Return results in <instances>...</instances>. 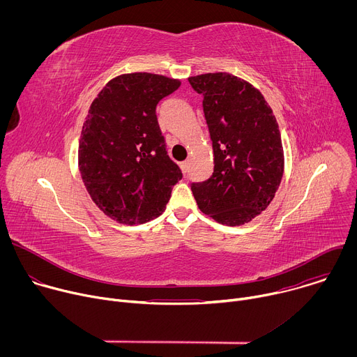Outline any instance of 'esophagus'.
<instances>
[{
  "mask_svg": "<svg viewBox=\"0 0 357 357\" xmlns=\"http://www.w3.org/2000/svg\"><path fill=\"white\" fill-rule=\"evenodd\" d=\"M181 167H182V169H183V172H186V171H188V168H189V160H188V161H183V162H182V165H181Z\"/></svg>",
  "mask_w": 357,
  "mask_h": 357,
  "instance_id": "34e87169",
  "label": "esophagus"
}]
</instances>
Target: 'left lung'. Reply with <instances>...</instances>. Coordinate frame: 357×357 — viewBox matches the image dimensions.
<instances>
[{
    "label": "left lung",
    "mask_w": 357,
    "mask_h": 357,
    "mask_svg": "<svg viewBox=\"0 0 357 357\" xmlns=\"http://www.w3.org/2000/svg\"><path fill=\"white\" fill-rule=\"evenodd\" d=\"M203 96L213 146V175L192 183L199 209L226 226H241L268 208L284 174L278 123L264 96L230 73L189 77Z\"/></svg>",
    "instance_id": "obj_1"
}]
</instances>
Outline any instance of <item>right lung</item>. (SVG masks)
Segmentation results:
<instances>
[{
	"instance_id": "obj_1",
	"label": "right lung",
	"mask_w": 357,
	"mask_h": 357,
	"mask_svg": "<svg viewBox=\"0 0 357 357\" xmlns=\"http://www.w3.org/2000/svg\"><path fill=\"white\" fill-rule=\"evenodd\" d=\"M181 80L154 73L112 79L89 109L79 141V171L96 206L123 225L158 218L182 179L158 126L157 105Z\"/></svg>"
}]
</instances>
